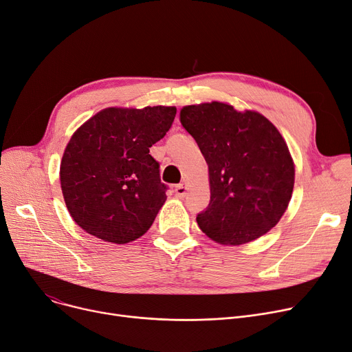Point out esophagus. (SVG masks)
<instances>
[{"instance_id": "34e87169", "label": "esophagus", "mask_w": 352, "mask_h": 352, "mask_svg": "<svg viewBox=\"0 0 352 352\" xmlns=\"http://www.w3.org/2000/svg\"><path fill=\"white\" fill-rule=\"evenodd\" d=\"M174 191H175V195L178 198H184L187 195V186H184V184H178Z\"/></svg>"}]
</instances>
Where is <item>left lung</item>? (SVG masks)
Returning <instances> with one entry per match:
<instances>
[{
    "instance_id": "1",
    "label": "left lung",
    "mask_w": 352,
    "mask_h": 352,
    "mask_svg": "<svg viewBox=\"0 0 352 352\" xmlns=\"http://www.w3.org/2000/svg\"><path fill=\"white\" fill-rule=\"evenodd\" d=\"M208 165L211 199L197 223L212 241L243 245L278 224L291 201L295 165L276 126L258 111L201 102L179 111Z\"/></svg>"
}]
</instances>
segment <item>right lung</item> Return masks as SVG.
<instances>
[{
	"label": "right lung",
	"mask_w": 352,
	"mask_h": 352,
	"mask_svg": "<svg viewBox=\"0 0 352 352\" xmlns=\"http://www.w3.org/2000/svg\"><path fill=\"white\" fill-rule=\"evenodd\" d=\"M175 107H108L68 141L60 165L67 210L102 241H135L166 199L160 165L150 155L175 118Z\"/></svg>",
	"instance_id": "add662e5"
}]
</instances>
